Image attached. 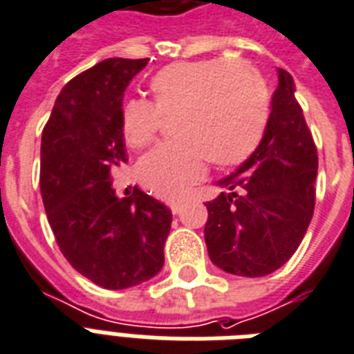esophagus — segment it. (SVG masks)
Masks as SVG:
<instances>
[{
  "label": "esophagus",
  "instance_id": "1",
  "mask_svg": "<svg viewBox=\"0 0 354 354\" xmlns=\"http://www.w3.org/2000/svg\"><path fill=\"white\" fill-rule=\"evenodd\" d=\"M169 208H171V214H180V210H183V203H180V201H171V203H169Z\"/></svg>",
  "mask_w": 354,
  "mask_h": 354
}]
</instances>
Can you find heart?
I'll return each instance as SVG.
<instances>
[{"label":"heart","mask_w":354,"mask_h":354,"mask_svg":"<svg viewBox=\"0 0 354 354\" xmlns=\"http://www.w3.org/2000/svg\"><path fill=\"white\" fill-rule=\"evenodd\" d=\"M153 104L129 98L120 131L131 148H146L160 117H175L166 142L138 164V179L160 199H183L206 174L208 159L234 166L252 155L268 118V89L252 65L228 60L175 62L149 80Z\"/></svg>","instance_id":"heart-1"}]
</instances>
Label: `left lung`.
<instances>
[{
    "label": "left lung",
    "mask_w": 354,
    "mask_h": 354,
    "mask_svg": "<svg viewBox=\"0 0 354 354\" xmlns=\"http://www.w3.org/2000/svg\"><path fill=\"white\" fill-rule=\"evenodd\" d=\"M294 80L278 69V87L259 146L217 186L206 203L205 241L212 263L225 272L259 278L296 252L315 212L318 155Z\"/></svg>",
    "instance_id": "8db88e82"
}]
</instances>
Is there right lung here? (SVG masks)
Returning a JSON list of instances; mask_svg holds the SVG:
<instances>
[{
	"label": "right lung",
	"mask_w": 354,
	"mask_h": 354,
	"mask_svg": "<svg viewBox=\"0 0 354 354\" xmlns=\"http://www.w3.org/2000/svg\"><path fill=\"white\" fill-rule=\"evenodd\" d=\"M142 60L107 58L67 82L41 133L39 188L65 259L104 289L148 281L164 265L171 212L135 188L117 197L111 171L128 162L120 131L126 87Z\"/></svg>",
	"instance_id": "right-lung-1"
}]
</instances>
